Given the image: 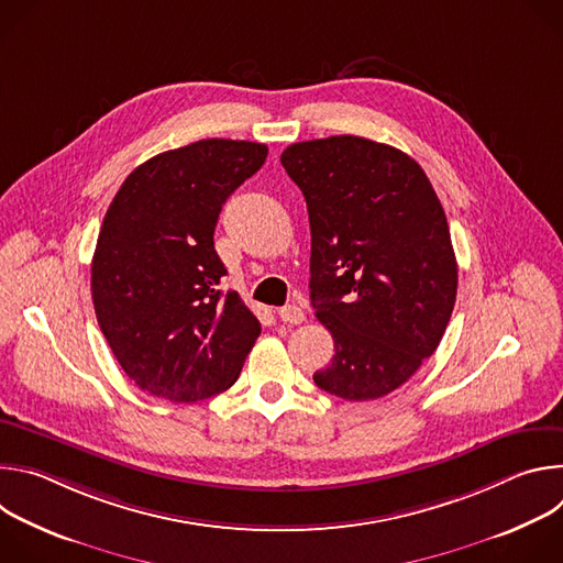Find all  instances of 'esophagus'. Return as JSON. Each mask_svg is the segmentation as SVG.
<instances>
[{
  "mask_svg": "<svg viewBox=\"0 0 563 563\" xmlns=\"http://www.w3.org/2000/svg\"><path fill=\"white\" fill-rule=\"evenodd\" d=\"M278 316L280 320H285V323H291V325H300L305 320V311L298 307V305H285L278 309Z\"/></svg>",
  "mask_w": 563,
  "mask_h": 563,
  "instance_id": "34e87169",
  "label": "esophagus"
}]
</instances>
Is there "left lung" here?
<instances>
[{"instance_id": "1", "label": "left lung", "mask_w": 563, "mask_h": 563, "mask_svg": "<svg viewBox=\"0 0 563 563\" xmlns=\"http://www.w3.org/2000/svg\"><path fill=\"white\" fill-rule=\"evenodd\" d=\"M280 163L307 202L309 298L336 352L313 383L345 400L380 398L450 323L459 274L445 211L408 153L367 137L296 142Z\"/></svg>"}]
</instances>
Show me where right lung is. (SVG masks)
<instances>
[{
	"label": "right lung",
	"instance_id": "1",
	"mask_svg": "<svg viewBox=\"0 0 563 563\" xmlns=\"http://www.w3.org/2000/svg\"><path fill=\"white\" fill-rule=\"evenodd\" d=\"M267 146L198 140L133 169L107 209L91 265L100 330L146 394L196 404L229 389L258 318L222 291L213 231L227 198L252 178Z\"/></svg>",
	"mask_w": 563,
	"mask_h": 563
}]
</instances>
